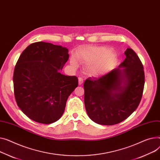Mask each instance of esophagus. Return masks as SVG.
<instances>
[{
	"label": "esophagus",
	"instance_id": "obj_1",
	"mask_svg": "<svg viewBox=\"0 0 160 160\" xmlns=\"http://www.w3.org/2000/svg\"><path fill=\"white\" fill-rule=\"evenodd\" d=\"M83 79L81 77H79L78 78V84L82 85L83 83Z\"/></svg>",
	"mask_w": 160,
	"mask_h": 160
}]
</instances>
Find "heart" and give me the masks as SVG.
I'll return each instance as SVG.
<instances>
[{
  "label": "heart",
  "mask_w": 160,
  "mask_h": 160,
  "mask_svg": "<svg viewBox=\"0 0 160 160\" xmlns=\"http://www.w3.org/2000/svg\"><path fill=\"white\" fill-rule=\"evenodd\" d=\"M79 58L88 63L87 70L92 75H102L107 73L113 67L116 62L115 57L105 47H88L80 51ZM71 65L77 66L76 60L72 58Z\"/></svg>",
  "instance_id": "heart-1"
}]
</instances>
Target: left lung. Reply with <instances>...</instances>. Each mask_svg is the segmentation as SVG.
Masks as SVG:
<instances>
[{
    "label": "left lung",
    "instance_id": "8db88e82",
    "mask_svg": "<svg viewBox=\"0 0 160 160\" xmlns=\"http://www.w3.org/2000/svg\"><path fill=\"white\" fill-rule=\"evenodd\" d=\"M116 68L99 78L89 77L83 83L84 103L95 123L112 125L125 120L137 109L143 94V66L131 49Z\"/></svg>",
    "mask_w": 160,
    "mask_h": 160
}]
</instances>
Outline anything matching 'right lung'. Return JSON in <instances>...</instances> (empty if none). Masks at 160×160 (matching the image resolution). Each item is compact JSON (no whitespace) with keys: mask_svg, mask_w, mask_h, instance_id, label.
Segmentation results:
<instances>
[{"mask_svg":"<svg viewBox=\"0 0 160 160\" xmlns=\"http://www.w3.org/2000/svg\"><path fill=\"white\" fill-rule=\"evenodd\" d=\"M68 52L66 48L37 42L20 55L13 73L14 94L19 108L32 120L44 124L58 120L78 87L77 77L60 73Z\"/></svg>","mask_w":160,"mask_h":160,"instance_id":"add662e5","label":"right lung"}]
</instances>
